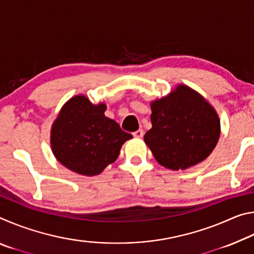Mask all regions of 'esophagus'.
Segmentation results:
<instances>
[{"label":"esophagus","mask_w":254,"mask_h":254,"mask_svg":"<svg viewBox=\"0 0 254 254\" xmlns=\"http://www.w3.org/2000/svg\"><path fill=\"white\" fill-rule=\"evenodd\" d=\"M144 135V132L143 130H137L135 132H133V136L137 137V139H140V137H142Z\"/></svg>","instance_id":"34e87169"}]
</instances>
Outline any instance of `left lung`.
Returning a JSON list of instances; mask_svg holds the SVG:
<instances>
[{
  "instance_id": "8db88e82",
  "label": "left lung",
  "mask_w": 254,
  "mask_h": 254,
  "mask_svg": "<svg viewBox=\"0 0 254 254\" xmlns=\"http://www.w3.org/2000/svg\"><path fill=\"white\" fill-rule=\"evenodd\" d=\"M152 127L144 142L158 163L185 170L204 161L221 135L217 112L198 92L178 84L168 95L150 103Z\"/></svg>"
}]
</instances>
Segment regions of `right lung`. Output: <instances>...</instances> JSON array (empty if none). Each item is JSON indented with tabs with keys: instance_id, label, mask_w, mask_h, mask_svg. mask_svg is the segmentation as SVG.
Returning a JSON list of instances; mask_svg holds the SVG:
<instances>
[{
	"instance_id": "obj_1",
	"label": "right lung",
	"mask_w": 254,
	"mask_h": 254,
	"mask_svg": "<svg viewBox=\"0 0 254 254\" xmlns=\"http://www.w3.org/2000/svg\"><path fill=\"white\" fill-rule=\"evenodd\" d=\"M105 103L93 104L83 94L63 105L51 126L50 145L56 159L74 173L100 175L117 160L132 134L105 117Z\"/></svg>"
}]
</instances>
